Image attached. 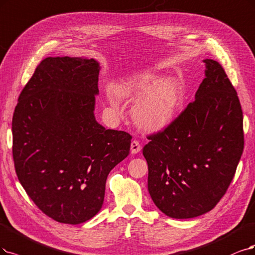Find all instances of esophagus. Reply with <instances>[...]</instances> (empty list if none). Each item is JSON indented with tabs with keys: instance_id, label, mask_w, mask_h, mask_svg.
<instances>
[{
	"instance_id": "esophagus-1",
	"label": "esophagus",
	"mask_w": 255,
	"mask_h": 255,
	"mask_svg": "<svg viewBox=\"0 0 255 255\" xmlns=\"http://www.w3.org/2000/svg\"><path fill=\"white\" fill-rule=\"evenodd\" d=\"M140 150H142V147H140L137 140H132L130 145V152L132 154H136L140 151Z\"/></svg>"
}]
</instances>
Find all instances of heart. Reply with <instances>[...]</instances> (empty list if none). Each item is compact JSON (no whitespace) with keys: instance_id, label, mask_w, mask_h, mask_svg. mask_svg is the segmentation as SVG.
Listing matches in <instances>:
<instances>
[{"instance_id":"b5f03b06","label":"heart","mask_w":255,"mask_h":255,"mask_svg":"<svg viewBox=\"0 0 255 255\" xmlns=\"http://www.w3.org/2000/svg\"><path fill=\"white\" fill-rule=\"evenodd\" d=\"M121 100L134 102L131 116L135 124L147 132H161L172 124L185 99L182 83L175 78L142 72L113 87Z\"/></svg>"}]
</instances>
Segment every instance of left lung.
<instances>
[{"label": "left lung", "instance_id": "left-lung-1", "mask_svg": "<svg viewBox=\"0 0 255 255\" xmlns=\"http://www.w3.org/2000/svg\"><path fill=\"white\" fill-rule=\"evenodd\" d=\"M194 101L143 148L148 191L172 219L212 210L234 176L244 149L241 103L221 64L206 59Z\"/></svg>", "mask_w": 255, "mask_h": 255}]
</instances>
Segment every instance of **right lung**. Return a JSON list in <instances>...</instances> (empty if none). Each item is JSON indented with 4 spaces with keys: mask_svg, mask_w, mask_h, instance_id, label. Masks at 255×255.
<instances>
[{
    "mask_svg": "<svg viewBox=\"0 0 255 255\" xmlns=\"http://www.w3.org/2000/svg\"><path fill=\"white\" fill-rule=\"evenodd\" d=\"M100 63L55 56L37 66L12 118L18 181L52 220L78 225L102 208L109 172L129 154L131 135L94 117Z\"/></svg>",
    "mask_w": 255,
    "mask_h": 255,
    "instance_id": "right-lung-1",
    "label": "right lung"
}]
</instances>
